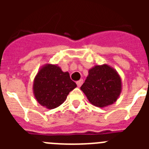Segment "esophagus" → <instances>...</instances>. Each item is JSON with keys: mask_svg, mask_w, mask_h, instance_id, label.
Wrapping results in <instances>:
<instances>
[{"mask_svg": "<svg viewBox=\"0 0 149 149\" xmlns=\"http://www.w3.org/2000/svg\"><path fill=\"white\" fill-rule=\"evenodd\" d=\"M83 83H84V81H83V79H81L80 81H77V86H78V87H81V85H82V84H83Z\"/></svg>", "mask_w": 149, "mask_h": 149, "instance_id": "esophagus-1", "label": "esophagus"}]
</instances>
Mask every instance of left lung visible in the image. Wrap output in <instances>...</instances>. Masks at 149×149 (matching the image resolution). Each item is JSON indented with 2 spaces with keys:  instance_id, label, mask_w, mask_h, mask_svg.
Listing matches in <instances>:
<instances>
[{
  "instance_id": "obj_1",
  "label": "left lung",
  "mask_w": 149,
  "mask_h": 149,
  "mask_svg": "<svg viewBox=\"0 0 149 149\" xmlns=\"http://www.w3.org/2000/svg\"><path fill=\"white\" fill-rule=\"evenodd\" d=\"M81 89L93 105L105 107L115 103L122 92L119 73L107 64L95 65L89 70Z\"/></svg>"
}]
</instances>
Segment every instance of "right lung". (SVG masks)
<instances>
[{"label":"right lung","instance_id":"1","mask_svg":"<svg viewBox=\"0 0 149 149\" xmlns=\"http://www.w3.org/2000/svg\"><path fill=\"white\" fill-rule=\"evenodd\" d=\"M77 87L68 72H63L57 65L48 63L35 76L33 91L38 103L47 109H54L66 100L71 91Z\"/></svg>","mask_w":149,"mask_h":149}]
</instances>
